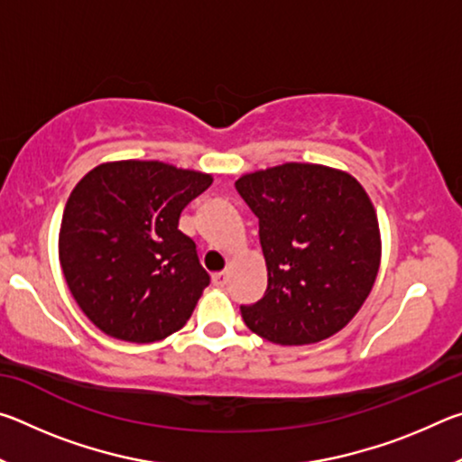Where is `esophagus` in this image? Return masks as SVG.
<instances>
[{"mask_svg":"<svg viewBox=\"0 0 462 462\" xmlns=\"http://www.w3.org/2000/svg\"><path fill=\"white\" fill-rule=\"evenodd\" d=\"M212 281L216 287H224L226 283H228V273L222 271V273H216V275H212Z\"/></svg>","mask_w":462,"mask_h":462,"instance_id":"1","label":"esophagus"}]
</instances>
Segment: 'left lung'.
<instances>
[{
  "label": "left lung",
  "instance_id": "8db88e82",
  "mask_svg": "<svg viewBox=\"0 0 462 462\" xmlns=\"http://www.w3.org/2000/svg\"><path fill=\"white\" fill-rule=\"evenodd\" d=\"M259 217L267 291L240 306L245 324L281 346L340 332L363 308L381 264L373 201L346 171L285 162L236 181Z\"/></svg>",
  "mask_w": 462,
  "mask_h": 462
}]
</instances>
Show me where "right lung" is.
<instances>
[{
    "instance_id": "right-lung-1",
    "label": "right lung",
    "mask_w": 462,
    "mask_h": 462,
    "mask_svg": "<svg viewBox=\"0 0 462 462\" xmlns=\"http://www.w3.org/2000/svg\"><path fill=\"white\" fill-rule=\"evenodd\" d=\"M214 177L161 161H112L75 185L59 261L77 306L112 338L146 344L181 330L209 275L179 230Z\"/></svg>"
}]
</instances>
